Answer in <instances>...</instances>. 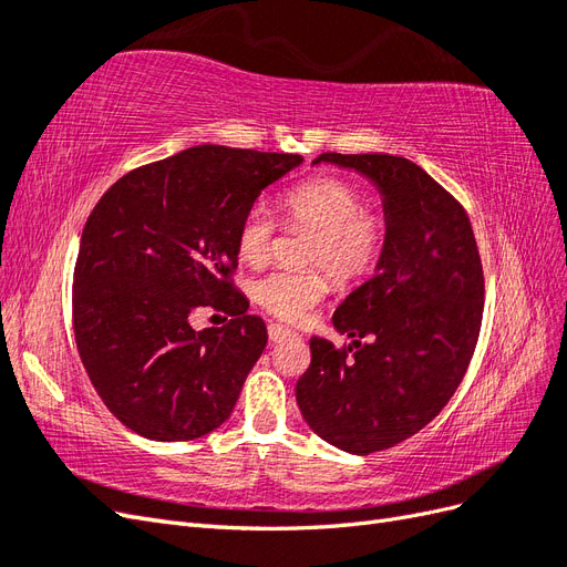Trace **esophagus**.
I'll use <instances>...</instances> for the list:
<instances>
[{
	"mask_svg": "<svg viewBox=\"0 0 567 567\" xmlns=\"http://www.w3.org/2000/svg\"><path fill=\"white\" fill-rule=\"evenodd\" d=\"M267 333H269L271 342H281V340H286L290 336H296V331L288 329V326H284V323H269L267 326Z\"/></svg>",
	"mask_w": 567,
	"mask_h": 567,
	"instance_id": "obj_1",
	"label": "esophagus"
}]
</instances>
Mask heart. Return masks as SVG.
Masks as SVG:
<instances>
[{
    "label": "heart",
    "instance_id": "b5f03b06",
    "mask_svg": "<svg viewBox=\"0 0 567 567\" xmlns=\"http://www.w3.org/2000/svg\"><path fill=\"white\" fill-rule=\"evenodd\" d=\"M281 205L290 225L315 231L305 262L326 267L340 286L364 281L381 265L388 217L364 205V194L352 182L333 175L312 177L286 192ZM274 231V217L262 205H252L236 229L238 257L252 267L267 262ZM331 277L323 269H277L252 281L250 298L271 317L298 321L329 293Z\"/></svg>",
    "mask_w": 567,
    "mask_h": 567
}]
</instances>
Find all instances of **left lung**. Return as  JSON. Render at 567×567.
Here are the masks:
<instances>
[{
    "label": "left lung",
    "mask_w": 567,
    "mask_h": 567,
    "mask_svg": "<svg viewBox=\"0 0 567 567\" xmlns=\"http://www.w3.org/2000/svg\"><path fill=\"white\" fill-rule=\"evenodd\" d=\"M317 163L369 177L390 227L375 274L333 315L352 342L312 338L296 385L307 425L367 456L416 435L452 400L483 323V262L463 205L416 163L388 153H321Z\"/></svg>",
    "instance_id": "left-lung-1"
}]
</instances>
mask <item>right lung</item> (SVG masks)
<instances>
[{
    "label": "right lung",
    "mask_w": 567,
    "mask_h": 567,
    "mask_svg": "<svg viewBox=\"0 0 567 567\" xmlns=\"http://www.w3.org/2000/svg\"><path fill=\"white\" fill-rule=\"evenodd\" d=\"M296 153L203 144L132 169L99 198L73 274L82 367L111 414L158 442H186L231 414L267 346L231 274L236 229ZM203 306L225 327L196 332Z\"/></svg>",
    "instance_id": "right-lung-1"
}]
</instances>
